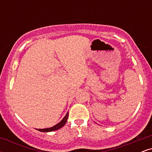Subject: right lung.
<instances>
[{
  "instance_id": "obj_1",
  "label": "right lung",
  "mask_w": 152,
  "mask_h": 152,
  "mask_svg": "<svg viewBox=\"0 0 152 152\" xmlns=\"http://www.w3.org/2000/svg\"><path fill=\"white\" fill-rule=\"evenodd\" d=\"M68 117H69V112L66 113V116H64V118L59 123L57 124H56L55 126H52V127H50V128H46V129H36L38 131H39V132H53V131H56V130H58L59 129H61V127H63L65 125V124L66 123V121H67V119H68Z\"/></svg>"
}]
</instances>
